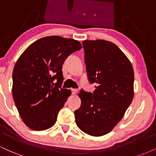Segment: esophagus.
I'll return each mask as SVG.
<instances>
[{"instance_id": "34e87169", "label": "esophagus", "mask_w": 156, "mask_h": 156, "mask_svg": "<svg viewBox=\"0 0 156 156\" xmlns=\"http://www.w3.org/2000/svg\"><path fill=\"white\" fill-rule=\"evenodd\" d=\"M76 93H77V90L76 89H72V93L73 95H75Z\"/></svg>"}]
</instances>
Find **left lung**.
Returning <instances> with one entry per match:
<instances>
[{
    "mask_svg": "<svg viewBox=\"0 0 156 156\" xmlns=\"http://www.w3.org/2000/svg\"><path fill=\"white\" fill-rule=\"evenodd\" d=\"M84 63L93 93L81 90V105L75 111L77 126L100 137L109 133L124 116L134 97V75L130 61L120 48L104 40H84Z\"/></svg>",
    "mask_w": 156,
    "mask_h": 156,
    "instance_id": "1",
    "label": "left lung"
}]
</instances>
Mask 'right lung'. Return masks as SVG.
<instances>
[{
	"label": "right lung",
	"instance_id": "right-lung-1",
	"mask_svg": "<svg viewBox=\"0 0 156 156\" xmlns=\"http://www.w3.org/2000/svg\"><path fill=\"white\" fill-rule=\"evenodd\" d=\"M82 48L77 40L48 36L34 42L19 58L13 70L12 95L21 118L30 129L42 131L55 124L72 94L61 88L63 63Z\"/></svg>",
	"mask_w": 156,
	"mask_h": 156
}]
</instances>
